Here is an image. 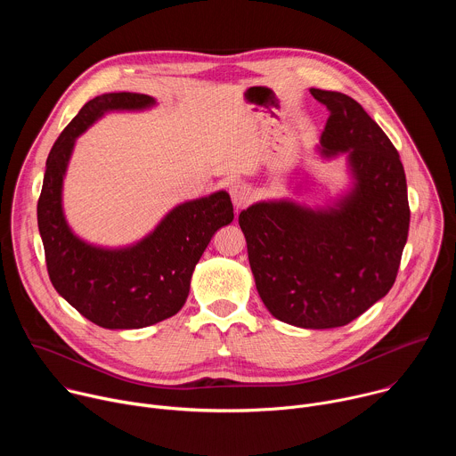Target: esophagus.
<instances>
[{"label":"esophagus","mask_w":456,"mask_h":456,"mask_svg":"<svg viewBox=\"0 0 456 456\" xmlns=\"http://www.w3.org/2000/svg\"><path fill=\"white\" fill-rule=\"evenodd\" d=\"M229 192H231V200H232V206H234L236 211L247 208L252 200V192H250V187L247 183L236 182L229 187Z\"/></svg>","instance_id":"1"}]
</instances>
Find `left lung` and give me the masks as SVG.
I'll use <instances>...</instances> for the list:
<instances>
[{
    "instance_id": "1",
    "label": "left lung",
    "mask_w": 456,
    "mask_h": 456,
    "mask_svg": "<svg viewBox=\"0 0 456 456\" xmlns=\"http://www.w3.org/2000/svg\"><path fill=\"white\" fill-rule=\"evenodd\" d=\"M330 117L322 157L346 153L354 185L327 209L289 200L240 213L248 264L269 312L301 329H338L394 287L408 240L410 206L401 157L352 97L310 88Z\"/></svg>"
}]
</instances>
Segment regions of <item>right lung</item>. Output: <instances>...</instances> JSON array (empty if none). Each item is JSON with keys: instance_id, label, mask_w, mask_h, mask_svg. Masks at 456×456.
Listing matches in <instances>:
<instances>
[{"instance_id": "obj_1", "label": "right lung", "mask_w": 456, "mask_h": 456, "mask_svg": "<svg viewBox=\"0 0 456 456\" xmlns=\"http://www.w3.org/2000/svg\"><path fill=\"white\" fill-rule=\"evenodd\" d=\"M144 94H104L88 101L62 129L46 159L37 225L53 289L79 314L110 330L144 329L175 315L213 234L232 222L225 191L176 206L144 240L124 248H102L79 240L62 215L61 191L76 139L111 110H144Z\"/></svg>"}]
</instances>
